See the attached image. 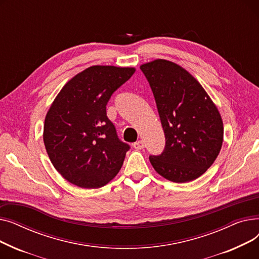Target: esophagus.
Masks as SVG:
<instances>
[{
    "instance_id": "1",
    "label": "esophagus",
    "mask_w": 259,
    "mask_h": 259,
    "mask_svg": "<svg viewBox=\"0 0 259 259\" xmlns=\"http://www.w3.org/2000/svg\"><path fill=\"white\" fill-rule=\"evenodd\" d=\"M133 147L137 149V150H142V149H144V147H145V144L143 141H139V142H135L133 144Z\"/></svg>"
}]
</instances>
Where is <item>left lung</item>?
<instances>
[{"instance_id":"1","label":"left lung","mask_w":259,"mask_h":259,"mask_svg":"<svg viewBox=\"0 0 259 259\" xmlns=\"http://www.w3.org/2000/svg\"><path fill=\"white\" fill-rule=\"evenodd\" d=\"M141 69L153 91L166 137L164 152L149 157L151 165L168 181L192 182L221 152L222 115L199 81L179 64L156 59Z\"/></svg>"}]
</instances>
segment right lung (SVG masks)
Listing matches in <instances>:
<instances>
[{
    "label": "right lung",
    "instance_id": "1",
    "mask_svg": "<svg viewBox=\"0 0 259 259\" xmlns=\"http://www.w3.org/2000/svg\"><path fill=\"white\" fill-rule=\"evenodd\" d=\"M134 72V67H88L68 80L50 105L44 145L53 167L66 181L97 189L119 172L129 146L117 139L106 105Z\"/></svg>",
    "mask_w": 259,
    "mask_h": 259
}]
</instances>
